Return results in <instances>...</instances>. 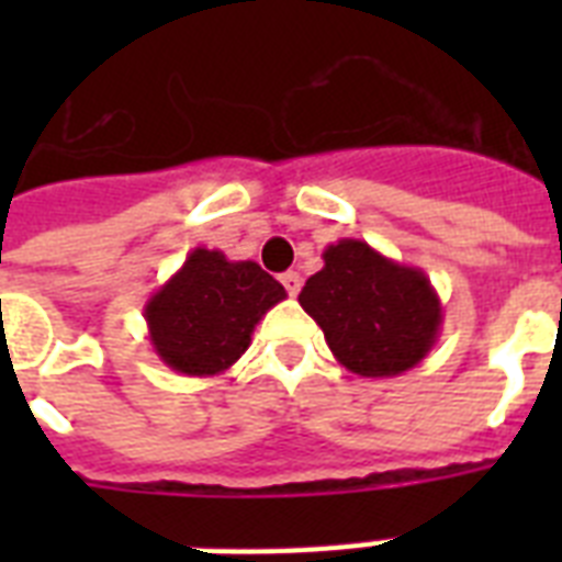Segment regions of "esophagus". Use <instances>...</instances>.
<instances>
[{
    "mask_svg": "<svg viewBox=\"0 0 562 562\" xmlns=\"http://www.w3.org/2000/svg\"><path fill=\"white\" fill-rule=\"evenodd\" d=\"M280 282H282V285H285V291H289L291 297H294V294H297V291H300V285H303V280H300V273H297V271L282 273Z\"/></svg>",
    "mask_w": 562,
    "mask_h": 562,
    "instance_id": "34e87169",
    "label": "esophagus"
}]
</instances>
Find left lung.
Listing matches in <instances>:
<instances>
[{
  "label": "left lung",
  "mask_w": 562,
  "mask_h": 562,
  "mask_svg": "<svg viewBox=\"0 0 562 562\" xmlns=\"http://www.w3.org/2000/svg\"><path fill=\"white\" fill-rule=\"evenodd\" d=\"M297 300L324 329L335 359L364 379L417 368L443 326V306L426 273L361 238L326 247L324 268L308 277Z\"/></svg>",
  "instance_id": "left-lung-1"
}]
</instances>
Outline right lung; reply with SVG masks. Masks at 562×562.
<instances>
[{
  "mask_svg": "<svg viewBox=\"0 0 562 562\" xmlns=\"http://www.w3.org/2000/svg\"><path fill=\"white\" fill-rule=\"evenodd\" d=\"M282 300L285 289L256 262L194 247L145 303L148 341L166 368L218 375L245 356L256 324Z\"/></svg>",
  "mask_w": 562,
  "mask_h": 562,
  "instance_id": "1",
  "label": "right lung"
}]
</instances>
